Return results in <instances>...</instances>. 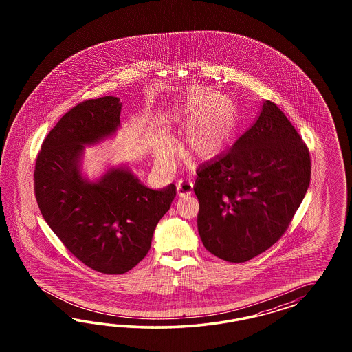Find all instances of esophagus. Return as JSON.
<instances>
[{"instance_id": "34e87169", "label": "esophagus", "mask_w": 352, "mask_h": 352, "mask_svg": "<svg viewBox=\"0 0 352 352\" xmlns=\"http://www.w3.org/2000/svg\"><path fill=\"white\" fill-rule=\"evenodd\" d=\"M177 191L179 196H190L193 191V182L192 181H178L177 183Z\"/></svg>"}]
</instances>
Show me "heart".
<instances>
[{
  "instance_id": "heart-1",
  "label": "heart",
  "mask_w": 352,
  "mask_h": 352,
  "mask_svg": "<svg viewBox=\"0 0 352 352\" xmlns=\"http://www.w3.org/2000/svg\"><path fill=\"white\" fill-rule=\"evenodd\" d=\"M169 124L188 121L183 130L182 151L195 160H210L219 155L231 142L236 130L237 109L227 96L206 89L187 98V100L168 115ZM173 147L160 138L155 147V159L168 168Z\"/></svg>"
}]
</instances>
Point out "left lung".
<instances>
[{
	"label": "left lung",
	"instance_id": "left-lung-1",
	"mask_svg": "<svg viewBox=\"0 0 352 352\" xmlns=\"http://www.w3.org/2000/svg\"><path fill=\"white\" fill-rule=\"evenodd\" d=\"M196 173L204 246L223 261L243 263L288 230L309 188L311 159L284 112L266 100L232 148Z\"/></svg>",
	"mask_w": 352,
	"mask_h": 352
}]
</instances>
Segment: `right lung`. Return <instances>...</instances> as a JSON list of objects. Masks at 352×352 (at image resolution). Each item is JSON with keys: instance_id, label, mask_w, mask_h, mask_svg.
<instances>
[{"instance_id": "1", "label": "right lung", "mask_w": 352, "mask_h": 352, "mask_svg": "<svg viewBox=\"0 0 352 352\" xmlns=\"http://www.w3.org/2000/svg\"><path fill=\"white\" fill-rule=\"evenodd\" d=\"M120 113L116 96L71 108L43 140L33 173L46 223L80 262L107 275L125 274L146 256L177 193L174 184L151 190L122 168L109 169L96 183L82 178L84 144L113 134Z\"/></svg>"}]
</instances>
